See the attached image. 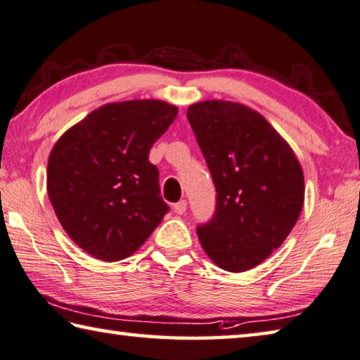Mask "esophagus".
I'll use <instances>...</instances> for the list:
<instances>
[{"label": "esophagus", "instance_id": "esophagus-1", "mask_svg": "<svg viewBox=\"0 0 360 360\" xmlns=\"http://www.w3.org/2000/svg\"><path fill=\"white\" fill-rule=\"evenodd\" d=\"M174 210H175V213H179V215H184V213L186 212V200L181 199L176 204H174Z\"/></svg>", "mask_w": 360, "mask_h": 360}]
</instances>
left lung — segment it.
<instances>
[{
    "label": "left lung",
    "instance_id": "obj_1",
    "mask_svg": "<svg viewBox=\"0 0 360 360\" xmlns=\"http://www.w3.org/2000/svg\"><path fill=\"white\" fill-rule=\"evenodd\" d=\"M217 188V209L198 226L200 245L228 272H245L285 242L304 207V172L261 113L231 101L186 112Z\"/></svg>",
    "mask_w": 360,
    "mask_h": 360
}]
</instances>
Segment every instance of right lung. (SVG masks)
I'll list each match as a JSON object with an SVG mask.
<instances>
[{
	"label": "right lung",
	"mask_w": 360,
	"mask_h": 360,
	"mask_svg": "<svg viewBox=\"0 0 360 360\" xmlns=\"http://www.w3.org/2000/svg\"><path fill=\"white\" fill-rule=\"evenodd\" d=\"M176 113L158 99L105 104L55 143L47 166L50 202L66 234L88 255L124 259L169 212L148 153Z\"/></svg>",
	"instance_id": "obj_1"
}]
</instances>
